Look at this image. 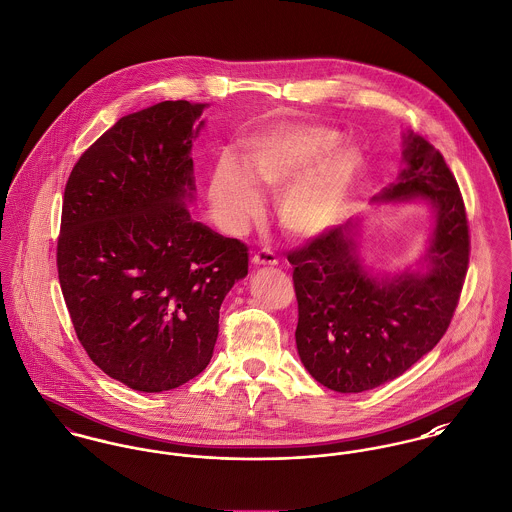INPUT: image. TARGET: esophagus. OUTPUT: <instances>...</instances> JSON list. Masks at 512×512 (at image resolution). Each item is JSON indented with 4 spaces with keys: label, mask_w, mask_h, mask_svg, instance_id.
<instances>
[{
    "label": "esophagus",
    "mask_w": 512,
    "mask_h": 512,
    "mask_svg": "<svg viewBox=\"0 0 512 512\" xmlns=\"http://www.w3.org/2000/svg\"><path fill=\"white\" fill-rule=\"evenodd\" d=\"M251 263H253L255 267H275L276 263H278V259H276V255L271 249H261V251L253 253Z\"/></svg>",
    "instance_id": "esophagus-1"
}]
</instances>
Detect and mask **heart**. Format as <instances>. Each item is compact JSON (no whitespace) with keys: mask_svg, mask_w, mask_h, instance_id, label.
Segmentation results:
<instances>
[{"mask_svg":"<svg viewBox=\"0 0 512 512\" xmlns=\"http://www.w3.org/2000/svg\"><path fill=\"white\" fill-rule=\"evenodd\" d=\"M335 130L312 124H271L243 144V167L218 161L210 179V202L224 224L241 232L259 216V189L278 193L276 214L292 236L314 237L335 226L358 179L364 158L341 146Z\"/></svg>","mask_w":512,"mask_h":512,"instance_id":"b5f03b06","label":"heart"}]
</instances>
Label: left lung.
I'll use <instances>...</instances> for the list:
<instances>
[{"instance_id": "1", "label": "left lung", "mask_w": 512, "mask_h": 512, "mask_svg": "<svg viewBox=\"0 0 512 512\" xmlns=\"http://www.w3.org/2000/svg\"><path fill=\"white\" fill-rule=\"evenodd\" d=\"M397 183L374 202L431 206L434 224L419 269L374 275L360 257V224L349 220L288 253L298 300L296 347L315 380L341 394L386 384L421 360L446 333L470 261L458 183L423 136L403 134Z\"/></svg>"}]
</instances>
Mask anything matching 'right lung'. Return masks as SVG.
Returning <instances> with one entry per match:
<instances>
[{
  "mask_svg": "<svg viewBox=\"0 0 512 512\" xmlns=\"http://www.w3.org/2000/svg\"><path fill=\"white\" fill-rule=\"evenodd\" d=\"M206 103L161 101L120 118L74 165L58 278L79 343L136 392L183 386L210 362L220 306L247 247L195 222L193 142Z\"/></svg>",
  "mask_w": 512,
  "mask_h": 512,
  "instance_id": "add662e5",
  "label": "right lung"
}]
</instances>
